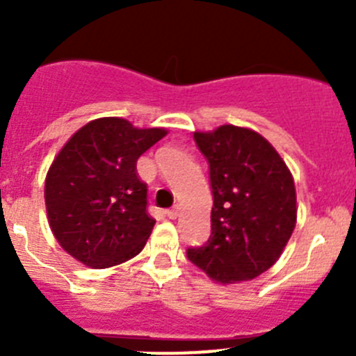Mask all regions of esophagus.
Segmentation results:
<instances>
[{"instance_id":"obj_1","label":"esophagus","mask_w":356,"mask_h":356,"mask_svg":"<svg viewBox=\"0 0 356 356\" xmlns=\"http://www.w3.org/2000/svg\"><path fill=\"white\" fill-rule=\"evenodd\" d=\"M165 215H167L168 218H172V220H174V218H177L179 211H177V208H170V210H165Z\"/></svg>"}]
</instances>
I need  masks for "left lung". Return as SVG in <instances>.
<instances>
[{
    "label": "left lung",
    "instance_id": "8db88e82",
    "mask_svg": "<svg viewBox=\"0 0 356 356\" xmlns=\"http://www.w3.org/2000/svg\"><path fill=\"white\" fill-rule=\"evenodd\" d=\"M213 195L211 234L188 258L222 284L250 281L272 267L296 225L293 175L274 146L251 129L195 132Z\"/></svg>",
    "mask_w": 356,
    "mask_h": 356
}]
</instances>
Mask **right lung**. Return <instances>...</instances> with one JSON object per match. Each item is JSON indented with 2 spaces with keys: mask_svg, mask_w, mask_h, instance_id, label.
I'll return each mask as SVG.
<instances>
[{
  "mask_svg": "<svg viewBox=\"0 0 356 356\" xmlns=\"http://www.w3.org/2000/svg\"><path fill=\"white\" fill-rule=\"evenodd\" d=\"M165 134L105 117L79 129L60 149L46 175V211L56 241L75 260L108 268L145 248L155 218L136 163Z\"/></svg>",
  "mask_w": 356,
  "mask_h": 356,
  "instance_id": "obj_1",
  "label": "right lung"
}]
</instances>
